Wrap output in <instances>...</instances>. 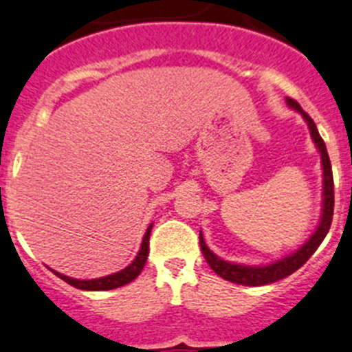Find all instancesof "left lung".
Segmentation results:
<instances>
[{"label": "left lung", "mask_w": 352, "mask_h": 352, "mask_svg": "<svg viewBox=\"0 0 352 352\" xmlns=\"http://www.w3.org/2000/svg\"><path fill=\"white\" fill-rule=\"evenodd\" d=\"M288 105L297 109V111L304 116V120L308 121L311 138L322 155V168H324V212H322V221L320 226H318L317 232L309 238L308 243L302 245L297 252L288 256V258L281 259V261L277 263H272L268 267H241V265H232V263L223 261V259L217 258V256L208 249V245H206L202 234H200V249H202L204 258L209 263V267L217 272L221 279L236 283V285L261 286L270 285V283H276L279 281V279L288 277L290 274H294L295 270H299L304 263L311 258L313 252L318 249V245H320L322 240L326 238L327 231H329V227H331L333 208H335V186H333L331 161H329V155H327L326 144H324V140H322L320 134H318L315 121L302 111V107H300L299 103L295 102V100L288 98Z\"/></svg>", "instance_id": "1"}]
</instances>
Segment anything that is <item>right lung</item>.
<instances>
[{
    "mask_svg": "<svg viewBox=\"0 0 352 352\" xmlns=\"http://www.w3.org/2000/svg\"><path fill=\"white\" fill-rule=\"evenodd\" d=\"M150 231H152V226L146 229L143 238V243H141V250L138 254V258L129 265L126 268H123L118 274H112L107 277H100V279H91V281H80V279H73V277L62 276L58 272H55V276H58L62 281H66L67 285L75 286V288H80V290H89V292H100V290H114V288H120V286L129 285L131 281H134L135 277L140 276L141 270H143L146 258H148V245H150Z\"/></svg>",
    "mask_w": 352,
    "mask_h": 352,
    "instance_id": "obj_1",
    "label": "right lung"
}]
</instances>
